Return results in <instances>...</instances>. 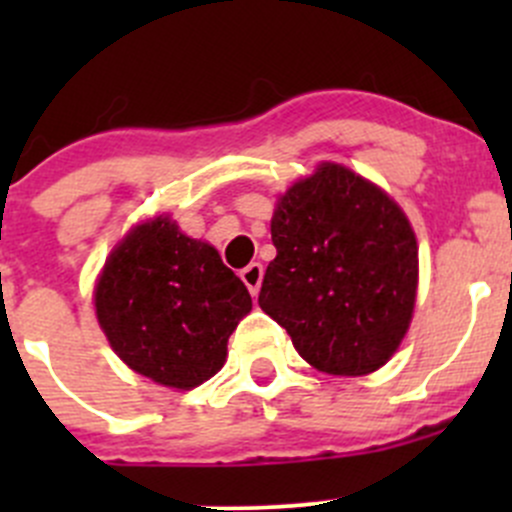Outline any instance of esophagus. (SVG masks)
<instances>
[{
    "label": "esophagus",
    "instance_id": "1",
    "mask_svg": "<svg viewBox=\"0 0 512 512\" xmlns=\"http://www.w3.org/2000/svg\"><path fill=\"white\" fill-rule=\"evenodd\" d=\"M262 275H265V270H262L260 262H250V265L245 267V270L240 272L242 282H245V287L250 289L252 297H257V292H260V285H262Z\"/></svg>",
    "mask_w": 512,
    "mask_h": 512
}]
</instances>
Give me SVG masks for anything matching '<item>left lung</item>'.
Instances as JSON below:
<instances>
[{
    "mask_svg": "<svg viewBox=\"0 0 512 512\" xmlns=\"http://www.w3.org/2000/svg\"><path fill=\"white\" fill-rule=\"evenodd\" d=\"M277 257L262 312L314 369L364 376L399 349L414 317L418 245L404 210L361 175L322 163L277 200Z\"/></svg>",
    "mask_w": 512,
    "mask_h": 512,
    "instance_id": "8db88e82",
    "label": "left lung"
}]
</instances>
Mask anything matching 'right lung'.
<instances>
[{
	"instance_id": "add662e5",
	"label": "right lung",
	"mask_w": 512,
	"mask_h": 512,
	"mask_svg": "<svg viewBox=\"0 0 512 512\" xmlns=\"http://www.w3.org/2000/svg\"><path fill=\"white\" fill-rule=\"evenodd\" d=\"M94 304L108 344L126 366L188 391L223 369L227 339L252 309V297L213 245L158 215L113 247Z\"/></svg>"
}]
</instances>
